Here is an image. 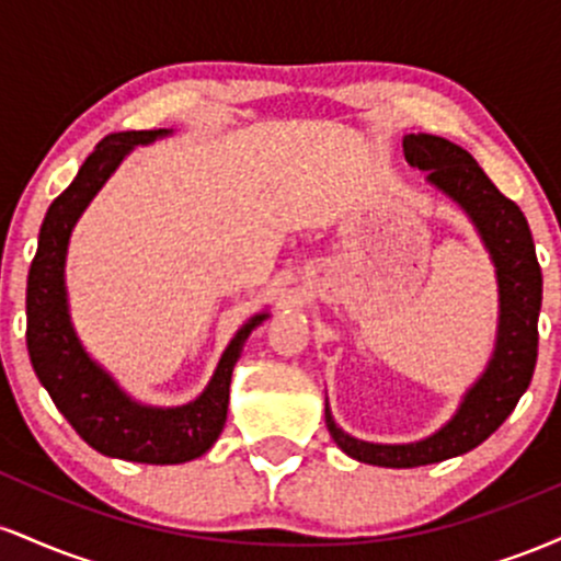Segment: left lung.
<instances>
[{"instance_id": "obj_1", "label": "left lung", "mask_w": 561, "mask_h": 561, "mask_svg": "<svg viewBox=\"0 0 561 561\" xmlns=\"http://www.w3.org/2000/svg\"><path fill=\"white\" fill-rule=\"evenodd\" d=\"M403 156L409 165L427 171V184L440 190L465 210L491 253L499 279V332L493 356L478 382L461 398L459 409L437 433L416 443H369L347 435L324 416L332 440L351 459L375 467L409 469L454 459L488 440L514 411L533 379L538 358V313L543 276L536 259L530 227L517 203L501 195L478 160L454 141L433 134H405Z\"/></svg>"}]
</instances>
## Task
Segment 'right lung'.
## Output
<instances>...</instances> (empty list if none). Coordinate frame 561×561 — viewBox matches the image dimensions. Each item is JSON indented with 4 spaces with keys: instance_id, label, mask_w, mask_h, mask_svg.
I'll use <instances>...</instances> for the list:
<instances>
[{
    "instance_id": "1",
    "label": "right lung",
    "mask_w": 561,
    "mask_h": 561,
    "mask_svg": "<svg viewBox=\"0 0 561 561\" xmlns=\"http://www.w3.org/2000/svg\"><path fill=\"white\" fill-rule=\"evenodd\" d=\"M169 128L111 134L83 160L76 179L49 205L38 231V248L25 289V343L38 382L57 411L100 454L139 465H182L203 456L221 435L229 409V382L244 340L268 313H255L231 337L208 388L192 403L145 405L134 401L100 364L83 351L70 324L66 293L68 240L79 216L137 145L169 137Z\"/></svg>"
}]
</instances>
